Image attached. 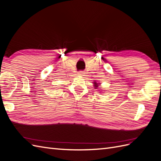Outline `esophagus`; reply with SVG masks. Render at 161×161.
<instances>
[{
  "instance_id": "obj_1",
  "label": "esophagus",
  "mask_w": 161,
  "mask_h": 161,
  "mask_svg": "<svg viewBox=\"0 0 161 161\" xmlns=\"http://www.w3.org/2000/svg\"><path fill=\"white\" fill-rule=\"evenodd\" d=\"M78 75H79V76H82L83 75H85V72L83 71H79V72H78Z\"/></svg>"
}]
</instances>
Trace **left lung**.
I'll list each match as a JSON object with an SVG mask.
<instances>
[{"label": "left lung", "instance_id": "left-lung-1", "mask_svg": "<svg viewBox=\"0 0 161 161\" xmlns=\"http://www.w3.org/2000/svg\"><path fill=\"white\" fill-rule=\"evenodd\" d=\"M93 84H94V86H95V89H97L99 87V84H98V83H97L96 82H93Z\"/></svg>", "mask_w": 161, "mask_h": 161}]
</instances>
